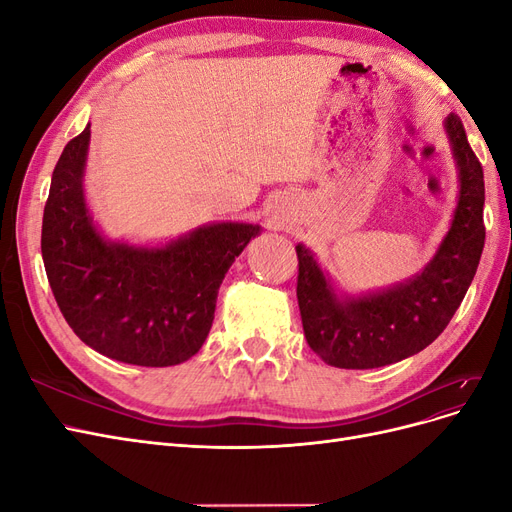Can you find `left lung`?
Returning a JSON list of instances; mask_svg holds the SVG:
<instances>
[{
    "instance_id": "obj_1",
    "label": "left lung",
    "mask_w": 512,
    "mask_h": 512,
    "mask_svg": "<svg viewBox=\"0 0 512 512\" xmlns=\"http://www.w3.org/2000/svg\"><path fill=\"white\" fill-rule=\"evenodd\" d=\"M444 128L459 170L455 218L436 256L406 284L339 299L312 252L297 245V299L309 348L342 369L391 365L421 352L455 316L485 245V179L457 115Z\"/></svg>"
}]
</instances>
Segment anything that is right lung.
Returning <instances> with one entry per match:
<instances>
[{
    "instance_id": "right-lung-1",
    "label": "right lung",
    "mask_w": 512,
    "mask_h": 512,
    "mask_svg": "<svg viewBox=\"0 0 512 512\" xmlns=\"http://www.w3.org/2000/svg\"><path fill=\"white\" fill-rule=\"evenodd\" d=\"M89 126L53 170L42 218V260L70 329L130 365L168 367L194 356L213 324L226 271L260 226L222 222L164 247L106 241L83 194Z\"/></svg>"
}]
</instances>
